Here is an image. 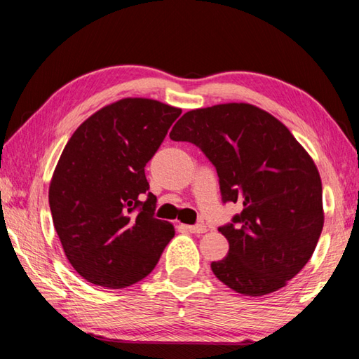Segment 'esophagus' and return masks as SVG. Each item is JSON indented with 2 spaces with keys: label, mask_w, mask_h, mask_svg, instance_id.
<instances>
[{
  "label": "esophagus",
  "mask_w": 359,
  "mask_h": 359,
  "mask_svg": "<svg viewBox=\"0 0 359 359\" xmlns=\"http://www.w3.org/2000/svg\"><path fill=\"white\" fill-rule=\"evenodd\" d=\"M182 228H185L187 231L194 233V234H202L207 231V226L205 225H182Z\"/></svg>",
  "instance_id": "obj_1"
}]
</instances>
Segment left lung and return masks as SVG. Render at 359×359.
Here are the masks:
<instances>
[{"mask_svg": "<svg viewBox=\"0 0 359 359\" xmlns=\"http://www.w3.org/2000/svg\"><path fill=\"white\" fill-rule=\"evenodd\" d=\"M170 137L199 147L216 166L224 203L243 207L219 228L230 250L211 262L216 278L245 296L285 287L310 261L324 225L313 158L284 123L248 103L188 111Z\"/></svg>", "mask_w": 359, "mask_h": 359, "instance_id": "obj_1", "label": "left lung"}]
</instances>
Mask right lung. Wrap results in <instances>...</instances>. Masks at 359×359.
Listing matches in <instances>:
<instances>
[{
  "label": "right lung",
  "instance_id": "right-lung-1",
  "mask_svg": "<svg viewBox=\"0 0 359 359\" xmlns=\"http://www.w3.org/2000/svg\"><path fill=\"white\" fill-rule=\"evenodd\" d=\"M180 114L151 98H121L83 121L66 143L49 207L67 261L90 284H135L174 238L172 224L154 217L157 197L148 193L144 166Z\"/></svg>",
  "mask_w": 359,
  "mask_h": 359
}]
</instances>
